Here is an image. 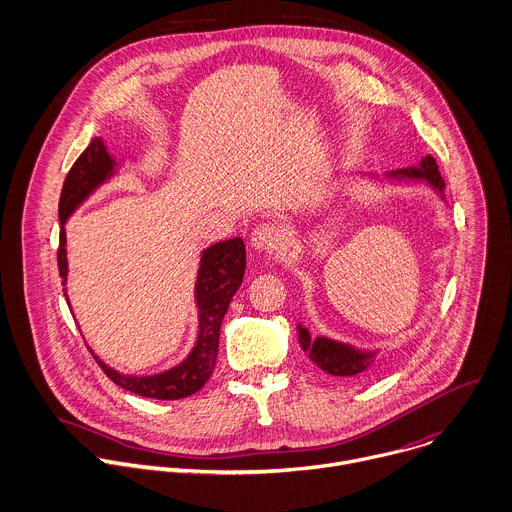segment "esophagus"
Wrapping results in <instances>:
<instances>
[{
    "instance_id": "esophagus-1",
    "label": "esophagus",
    "mask_w": 512,
    "mask_h": 512,
    "mask_svg": "<svg viewBox=\"0 0 512 512\" xmlns=\"http://www.w3.org/2000/svg\"><path fill=\"white\" fill-rule=\"evenodd\" d=\"M282 232L274 224H260L250 234V246L258 252H272L280 246Z\"/></svg>"
}]
</instances>
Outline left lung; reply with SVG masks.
Instances as JSON below:
<instances>
[{"label":"left lung","mask_w":512,"mask_h":512,"mask_svg":"<svg viewBox=\"0 0 512 512\" xmlns=\"http://www.w3.org/2000/svg\"><path fill=\"white\" fill-rule=\"evenodd\" d=\"M365 177L377 181H391V183H428L444 201L446 183L438 171V163L432 155L422 157L418 165L387 171L383 175L369 173ZM298 343L302 351L309 355V359L329 375L335 377H365L377 365L379 349H359L351 343H343L331 337H313L302 323L296 325Z\"/></svg>","instance_id":"1"}]
</instances>
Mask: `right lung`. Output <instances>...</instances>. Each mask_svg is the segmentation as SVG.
Instances as JSON below:
<instances>
[{
    "mask_svg": "<svg viewBox=\"0 0 512 512\" xmlns=\"http://www.w3.org/2000/svg\"><path fill=\"white\" fill-rule=\"evenodd\" d=\"M117 171H119V161L109 153L105 141L100 137H94L64 179L60 203H58V218H60L58 270H60V276L64 278L62 282L64 286L68 280L64 226L82 203L102 183L113 179ZM244 272H246V246L242 238L216 242L201 252L197 278L193 286L195 309H197V337H195L193 349L179 365L153 375H129L107 365L90 347L88 351L94 355L102 371L111 377V381H115L119 387L131 393H137L141 397L181 399L199 391L216 369L220 327L228 313L230 300L234 298L236 290L242 286ZM64 296L70 306L66 288H64Z\"/></svg>",
    "mask_w": 512,
    "mask_h": 512,
    "instance_id": "right-lung-1",
    "label": "right lung"
}]
</instances>
